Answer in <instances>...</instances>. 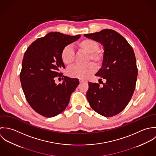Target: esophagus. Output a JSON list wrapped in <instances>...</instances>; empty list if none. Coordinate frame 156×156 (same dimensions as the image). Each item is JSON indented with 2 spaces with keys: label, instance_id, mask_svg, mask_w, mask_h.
<instances>
[{
  "label": "esophagus",
  "instance_id": "34e87169",
  "mask_svg": "<svg viewBox=\"0 0 156 156\" xmlns=\"http://www.w3.org/2000/svg\"><path fill=\"white\" fill-rule=\"evenodd\" d=\"M83 82H87V81L84 80H82V79H80V83H83Z\"/></svg>",
  "mask_w": 156,
  "mask_h": 156
}]
</instances>
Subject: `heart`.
I'll return each mask as SVG.
<instances>
[{
  "label": "heart",
  "instance_id": "obj_1",
  "mask_svg": "<svg viewBox=\"0 0 156 156\" xmlns=\"http://www.w3.org/2000/svg\"><path fill=\"white\" fill-rule=\"evenodd\" d=\"M76 47L79 51L88 54L86 62H94L96 66H100L104 60V53L99 49L98 43L90 38H85L76 43ZM62 62L70 66L74 62L75 53L72 48L67 46L63 48L61 54ZM96 70V66L93 63H89L83 66H75L67 71L69 76L79 79H86L93 74Z\"/></svg>",
  "mask_w": 156,
  "mask_h": 156
}]
</instances>
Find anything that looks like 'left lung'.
Returning <instances> with one entry per match:
<instances>
[{"mask_svg":"<svg viewBox=\"0 0 156 156\" xmlns=\"http://www.w3.org/2000/svg\"><path fill=\"white\" fill-rule=\"evenodd\" d=\"M84 35L104 46L102 67L95 75L106 80L102 86L89 83L87 100L98 114L115 116L126 107L135 90L138 70L134 51L124 37L113 30Z\"/></svg>","mask_w":156,"mask_h":156,"instance_id":"obj_1","label":"left lung"}]
</instances>
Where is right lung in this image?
I'll return each instance as SVG.
<instances>
[{
    "instance_id": "right-lung-1",
    "label": "right lung",
    "mask_w": 156,
    "mask_h": 156,
    "mask_svg": "<svg viewBox=\"0 0 156 156\" xmlns=\"http://www.w3.org/2000/svg\"><path fill=\"white\" fill-rule=\"evenodd\" d=\"M80 37L49 32L34 41L24 54L20 74L22 87L33 110L43 116L54 117L63 112L79 85L78 79L65 76L60 71L65 68L61 58L63 48ZM57 76H63L62 83H55Z\"/></svg>"
}]
</instances>
